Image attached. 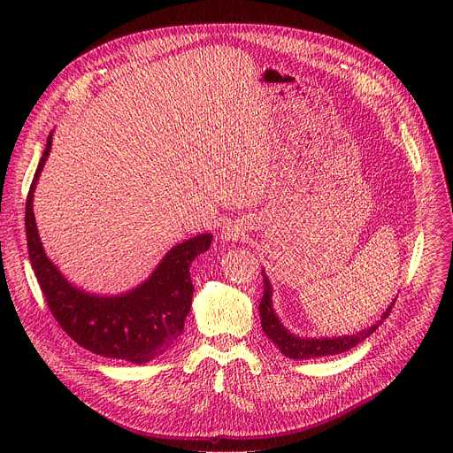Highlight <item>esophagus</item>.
I'll list each match as a JSON object with an SVG mask.
<instances>
[{
  "label": "esophagus",
  "mask_w": 453,
  "mask_h": 453,
  "mask_svg": "<svg viewBox=\"0 0 453 453\" xmlns=\"http://www.w3.org/2000/svg\"><path fill=\"white\" fill-rule=\"evenodd\" d=\"M224 234H226L227 238H231V233H229V231H227V233H224Z\"/></svg>",
  "instance_id": "obj_1"
}]
</instances>
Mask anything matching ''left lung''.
I'll list each match as a JSON object with an SVG mask.
<instances>
[{"label": "left lung", "mask_w": 453, "mask_h": 453, "mask_svg": "<svg viewBox=\"0 0 453 453\" xmlns=\"http://www.w3.org/2000/svg\"><path fill=\"white\" fill-rule=\"evenodd\" d=\"M264 274V297L260 303V317H262V328L265 332V335L280 348V351L288 357V358H296V360H303V358H315V357H328V355H339L344 353L351 348H355L357 344H360L362 341H365L369 335H372L378 326L383 322V319L389 317L395 301L391 303V306L385 310V313L381 315V319L372 325L371 328L357 334V335H348V337H339V339H299L296 335H292L290 332H287L283 328V325L280 322V319L276 317L274 310H273V301H271V283Z\"/></svg>", "instance_id": "8db88e82"}]
</instances>
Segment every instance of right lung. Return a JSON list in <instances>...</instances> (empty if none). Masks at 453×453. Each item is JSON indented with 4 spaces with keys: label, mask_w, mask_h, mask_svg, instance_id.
Segmentation results:
<instances>
[{
    "label": "right lung",
    "mask_w": 453,
    "mask_h": 453,
    "mask_svg": "<svg viewBox=\"0 0 453 453\" xmlns=\"http://www.w3.org/2000/svg\"><path fill=\"white\" fill-rule=\"evenodd\" d=\"M50 149L51 133L30 184L25 227L30 264L51 315L68 337L100 357L133 364L161 357L184 330L193 296L189 265L210 249L213 236L201 234L175 245L143 285L119 297H96L77 290L46 257L32 210L35 182Z\"/></svg>",
    "instance_id": "right-lung-1"
}]
</instances>
